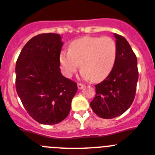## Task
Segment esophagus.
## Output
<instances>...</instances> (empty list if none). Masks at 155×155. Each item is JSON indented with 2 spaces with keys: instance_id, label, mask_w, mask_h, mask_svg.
<instances>
[{
  "instance_id": "obj_1",
  "label": "esophagus",
  "mask_w": 155,
  "mask_h": 155,
  "mask_svg": "<svg viewBox=\"0 0 155 155\" xmlns=\"http://www.w3.org/2000/svg\"><path fill=\"white\" fill-rule=\"evenodd\" d=\"M77 86L79 90H81V89H83V88L84 87V84H83V83H78Z\"/></svg>"
}]
</instances>
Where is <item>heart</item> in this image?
Returning <instances> with one entry per match:
<instances>
[{"label": "heart", "mask_w": 155, "mask_h": 155, "mask_svg": "<svg viewBox=\"0 0 155 155\" xmlns=\"http://www.w3.org/2000/svg\"><path fill=\"white\" fill-rule=\"evenodd\" d=\"M117 51V44L112 38L87 36L72 41L69 51L60 53L59 61L68 77L76 73L80 63L83 76L97 82L107 77L113 69Z\"/></svg>", "instance_id": "obj_1"}]
</instances>
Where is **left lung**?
Segmentation results:
<instances>
[{
    "label": "left lung",
    "mask_w": 155,
    "mask_h": 155,
    "mask_svg": "<svg viewBox=\"0 0 155 155\" xmlns=\"http://www.w3.org/2000/svg\"><path fill=\"white\" fill-rule=\"evenodd\" d=\"M114 36L117 48L115 63L108 76L95 86L96 96L90 103L93 112L104 119L117 117L130 107L138 80L136 55L124 38Z\"/></svg>",
    "instance_id": "8db88e82"
}]
</instances>
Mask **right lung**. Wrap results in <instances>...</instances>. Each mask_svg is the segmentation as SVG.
<instances>
[{"label":"right lung","instance_id":"add662e5","mask_svg":"<svg viewBox=\"0 0 155 155\" xmlns=\"http://www.w3.org/2000/svg\"><path fill=\"white\" fill-rule=\"evenodd\" d=\"M62 45L58 34L38 35L17 59V93L28 114L42 124H56L67 117L77 92L76 83L60 72Z\"/></svg>","mask_w":155,"mask_h":155}]
</instances>
